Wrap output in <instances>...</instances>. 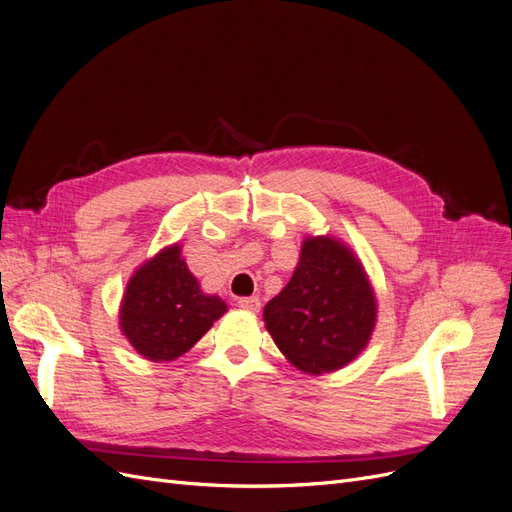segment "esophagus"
I'll list each match as a JSON object with an SVG mask.
<instances>
[{"mask_svg": "<svg viewBox=\"0 0 512 512\" xmlns=\"http://www.w3.org/2000/svg\"><path fill=\"white\" fill-rule=\"evenodd\" d=\"M237 305L243 307V309H250V312H258V309H260V299L258 297H243V299L237 301Z\"/></svg>", "mask_w": 512, "mask_h": 512, "instance_id": "34e87169", "label": "esophagus"}]
</instances>
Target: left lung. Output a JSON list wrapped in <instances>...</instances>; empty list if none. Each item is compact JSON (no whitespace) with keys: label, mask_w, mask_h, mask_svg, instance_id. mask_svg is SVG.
I'll list each match as a JSON object with an SVG mask.
<instances>
[{"label":"left lung","mask_w":512,"mask_h":512,"mask_svg":"<svg viewBox=\"0 0 512 512\" xmlns=\"http://www.w3.org/2000/svg\"><path fill=\"white\" fill-rule=\"evenodd\" d=\"M262 318L294 367L329 374L367 346L376 327L374 288L350 247L333 237H307L290 282Z\"/></svg>","instance_id":"obj_1"}]
</instances>
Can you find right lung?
Wrapping results in <instances>:
<instances>
[{
    "mask_svg": "<svg viewBox=\"0 0 512 512\" xmlns=\"http://www.w3.org/2000/svg\"><path fill=\"white\" fill-rule=\"evenodd\" d=\"M224 312L220 297L200 290L181 245H170L130 277L119 327L138 354L162 363L188 352Z\"/></svg>",
    "mask_w": 512,
    "mask_h": 512,
    "instance_id": "right-lung-1",
    "label": "right lung"
}]
</instances>
